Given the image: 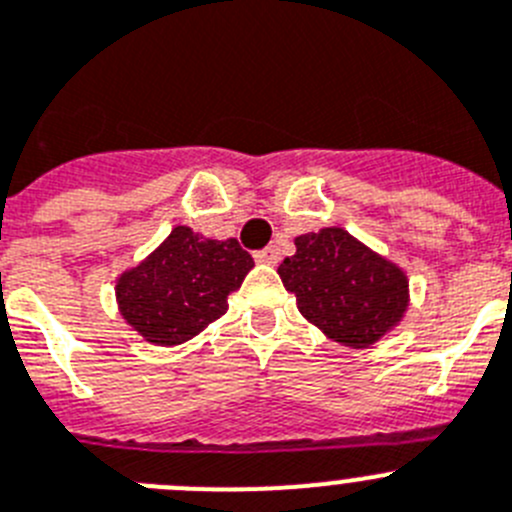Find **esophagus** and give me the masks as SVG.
Segmentation results:
<instances>
[{"mask_svg": "<svg viewBox=\"0 0 512 512\" xmlns=\"http://www.w3.org/2000/svg\"><path fill=\"white\" fill-rule=\"evenodd\" d=\"M278 247H265V250H257L255 252V260L260 262V265H275V262H278Z\"/></svg>", "mask_w": 512, "mask_h": 512, "instance_id": "1", "label": "esophagus"}]
</instances>
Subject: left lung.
Returning a JSON list of instances; mask_svg holds the SVG:
<instances>
[{"label":"left lung","mask_w":512,"mask_h":512,"mask_svg":"<svg viewBox=\"0 0 512 512\" xmlns=\"http://www.w3.org/2000/svg\"><path fill=\"white\" fill-rule=\"evenodd\" d=\"M298 311L344 347H370L400 324L408 278L342 227L296 237V255L278 267Z\"/></svg>","instance_id":"8db88e82"}]
</instances>
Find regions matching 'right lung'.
Segmentation results:
<instances>
[{
  "instance_id": "obj_1",
  "label": "right lung",
  "mask_w": 512,
  "mask_h": 512,
  "mask_svg": "<svg viewBox=\"0 0 512 512\" xmlns=\"http://www.w3.org/2000/svg\"><path fill=\"white\" fill-rule=\"evenodd\" d=\"M252 267L237 239L219 242L176 227L153 255L119 275V311L147 342L183 344L227 311V296Z\"/></svg>"
}]
</instances>
